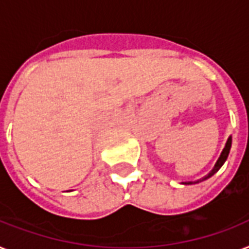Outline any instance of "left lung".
<instances>
[{
    "mask_svg": "<svg viewBox=\"0 0 249 249\" xmlns=\"http://www.w3.org/2000/svg\"><path fill=\"white\" fill-rule=\"evenodd\" d=\"M230 148H231V137H229L228 142H226V144H225V148L222 150V152H221L220 158H218V160H217V163L214 164V166H213V169L209 172L205 177L200 178V179H197V181H190V182H183V185H193V183H199V182L201 181H205V179H208L209 177H212L213 174L216 173L217 170L220 169L221 166H222V164L226 161V159H228L229 156V152H230Z\"/></svg>",
    "mask_w": 249,
    "mask_h": 249,
    "instance_id": "8db88e82",
    "label": "left lung"
}]
</instances>
